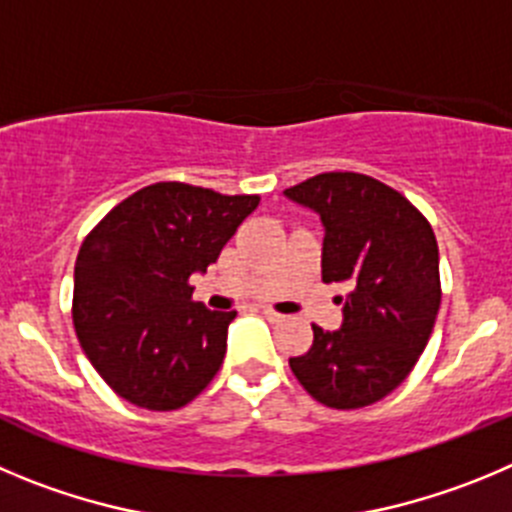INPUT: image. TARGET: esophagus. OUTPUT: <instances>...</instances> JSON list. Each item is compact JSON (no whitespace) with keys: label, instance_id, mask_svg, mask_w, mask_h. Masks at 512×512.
Here are the masks:
<instances>
[{"label":"esophagus","instance_id":"obj_1","mask_svg":"<svg viewBox=\"0 0 512 512\" xmlns=\"http://www.w3.org/2000/svg\"><path fill=\"white\" fill-rule=\"evenodd\" d=\"M262 315H265V318H267V321H270V323H280V321H283V318H285V315L275 313V310H270V308L262 310Z\"/></svg>","mask_w":512,"mask_h":512}]
</instances>
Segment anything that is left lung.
Listing matches in <instances>:
<instances>
[{"instance_id":"1","label":"left lung","mask_w":512,"mask_h":512,"mask_svg":"<svg viewBox=\"0 0 512 512\" xmlns=\"http://www.w3.org/2000/svg\"><path fill=\"white\" fill-rule=\"evenodd\" d=\"M283 194L321 217L323 283L346 288L341 328L313 326V346L290 369L326 407H369L407 379L432 336L442 300L432 227L399 191L353 171Z\"/></svg>"}]
</instances>
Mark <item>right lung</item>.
I'll return each instance as SVG.
<instances>
[{
  "label": "right lung",
  "mask_w": 512,
  "mask_h": 512,
  "mask_svg": "<svg viewBox=\"0 0 512 512\" xmlns=\"http://www.w3.org/2000/svg\"><path fill=\"white\" fill-rule=\"evenodd\" d=\"M260 204L202 186H143L105 214L75 262L73 323L100 379L141 409L189 404L217 376L237 310L194 303L204 275Z\"/></svg>",
  "instance_id": "right-lung-1"
}]
</instances>
